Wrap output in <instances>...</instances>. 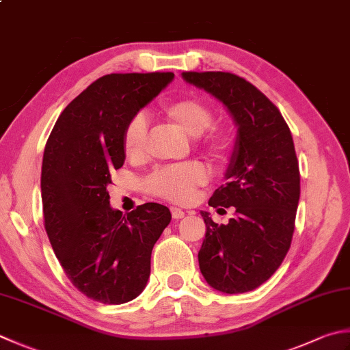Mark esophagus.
Listing matches in <instances>:
<instances>
[{"label": "esophagus", "instance_id": "34e87169", "mask_svg": "<svg viewBox=\"0 0 350 350\" xmlns=\"http://www.w3.org/2000/svg\"><path fill=\"white\" fill-rule=\"evenodd\" d=\"M171 215H173V218H176V220H179V218H183L185 217V211L180 209V208H171Z\"/></svg>", "mask_w": 350, "mask_h": 350}]
</instances>
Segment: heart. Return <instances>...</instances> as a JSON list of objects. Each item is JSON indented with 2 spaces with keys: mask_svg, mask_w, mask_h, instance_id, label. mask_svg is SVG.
Returning <instances> with one entry per match:
<instances>
[{
  "mask_svg": "<svg viewBox=\"0 0 350 350\" xmlns=\"http://www.w3.org/2000/svg\"><path fill=\"white\" fill-rule=\"evenodd\" d=\"M163 118L173 122L185 133L198 135V144L214 161L228 159L232 152L230 129L223 122L212 121L214 113L206 101L193 95L171 98L159 109ZM148 141L146 116H130L122 129V150L130 159H142ZM208 182V173L200 162H183L154 170L142 180V188L148 196L159 197L173 203H189L198 188Z\"/></svg>",
  "mask_w": 350,
  "mask_h": 350,
  "instance_id": "1",
  "label": "heart"
}]
</instances>
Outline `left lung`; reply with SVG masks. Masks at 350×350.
Listing matches in <instances>:
<instances>
[{
	"instance_id": "obj_1",
	"label": "left lung",
	"mask_w": 350,
	"mask_h": 350,
	"mask_svg": "<svg viewBox=\"0 0 350 350\" xmlns=\"http://www.w3.org/2000/svg\"><path fill=\"white\" fill-rule=\"evenodd\" d=\"M183 79L223 101L238 124L228 182L209 206H235L228 224L206 212L198 265L218 291L237 294L264 284L288 252L300 197V171L290 127L273 103L237 74L185 71Z\"/></svg>"
}]
</instances>
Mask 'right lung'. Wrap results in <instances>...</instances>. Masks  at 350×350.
<instances>
[{
	"label": "right lung",
	"instance_id": "add662e5",
	"mask_svg": "<svg viewBox=\"0 0 350 350\" xmlns=\"http://www.w3.org/2000/svg\"><path fill=\"white\" fill-rule=\"evenodd\" d=\"M173 72L107 74L77 95L54 124L44 150V226L71 284L106 305L146 288L154 243L170 209L144 203L127 217L109 206L111 173L124 163L122 129Z\"/></svg>",
	"mask_w": 350,
	"mask_h": 350
}]
</instances>
